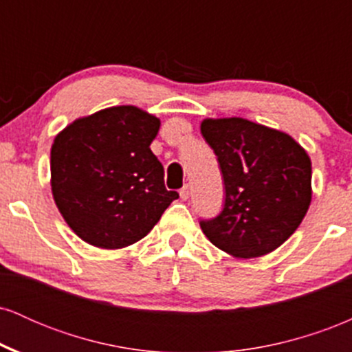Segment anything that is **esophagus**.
I'll use <instances>...</instances> for the list:
<instances>
[{
    "label": "esophagus",
    "instance_id": "esophagus-1",
    "mask_svg": "<svg viewBox=\"0 0 352 352\" xmlns=\"http://www.w3.org/2000/svg\"><path fill=\"white\" fill-rule=\"evenodd\" d=\"M180 197H182V200H187L188 199V197H190V185H184V187H182Z\"/></svg>",
    "mask_w": 352,
    "mask_h": 352
}]
</instances>
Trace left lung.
<instances>
[{
    "label": "left lung",
    "mask_w": 352,
    "mask_h": 352,
    "mask_svg": "<svg viewBox=\"0 0 352 352\" xmlns=\"http://www.w3.org/2000/svg\"><path fill=\"white\" fill-rule=\"evenodd\" d=\"M201 135L215 152L223 208L200 220L213 245L236 258L272 253L296 232L311 204V160L293 137L252 120L205 119Z\"/></svg>",
    "instance_id": "8db88e82"
}]
</instances>
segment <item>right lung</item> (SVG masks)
<instances>
[{
  "label": "right lung",
  "mask_w": 352,
  "mask_h": 352,
  "mask_svg": "<svg viewBox=\"0 0 352 352\" xmlns=\"http://www.w3.org/2000/svg\"><path fill=\"white\" fill-rule=\"evenodd\" d=\"M160 120L134 106L82 117L56 135L51 188L66 223L98 248L142 240L179 193L151 151Z\"/></svg>",
  "instance_id": "1"
}]
</instances>
